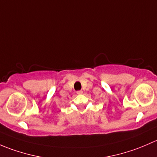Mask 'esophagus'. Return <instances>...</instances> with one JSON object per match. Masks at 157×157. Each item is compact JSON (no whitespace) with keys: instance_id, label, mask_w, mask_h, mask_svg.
Here are the masks:
<instances>
[{"instance_id":"34e87169","label":"esophagus","mask_w":157,"mask_h":157,"mask_svg":"<svg viewBox=\"0 0 157 157\" xmlns=\"http://www.w3.org/2000/svg\"><path fill=\"white\" fill-rule=\"evenodd\" d=\"M82 94H83V91H82V90H78V91H77V94L81 95Z\"/></svg>"}]
</instances>
